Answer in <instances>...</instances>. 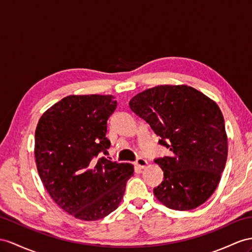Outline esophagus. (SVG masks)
I'll use <instances>...</instances> for the list:
<instances>
[{
  "label": "esophagus",
  "mask_w": 252,
  "mask_h": 252,
  "mask_svg": "<svg viewBox=\"0 0 252 252\" xmlns=\"http://www.w3.org/2000/svg\"><path fill=\"white\" fill-rule=\"evenodd\" d=\"M135 164H136V166L137 167H139V168H145V167L147 166V160L145 159V158H138L137 159H136V162H135Z\"/></svg>",
  "instance_id": "obj_1"
}]
</instances>
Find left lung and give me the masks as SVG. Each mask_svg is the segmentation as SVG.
<instances>
[{
	"mask_svg": "<svg viewBox=\"0 0 252 252\" xmlns=\"http://www.w3.org/2000/svg\"><path fill=\"white\" fill-rule=\"evenodd\" d=\"M170 154L154 159L164 180L153 192L167 208L189 211L204 203L220 181L228 157L223 116L218 105L186 85H160L131 99Z\"/></svg>",
	"mask_w": 252,
	"mask_h": 252,
	"instance_id": "left-lung-1",
	"label": "left lung"
}]
</instances>
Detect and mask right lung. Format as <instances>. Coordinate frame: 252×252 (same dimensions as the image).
<instances>
[{
	"instance_id": "1",
	"label": "right lung",
	"mask_w": 252,
	"mask_h": 252,
	"mask_svg": "<svg viewBox=\"0 0 252 252\" xmlns=\"http://www.w3.org/2000/svg\"><path fill=\"white\" fill-rule=\"evenodd\" d=\"M113 95H68L44 113L35 132L38 173L50 196L70 215L98 220L118 208L133 166L105 157Z\"/></svg>"
}]
</instances>
